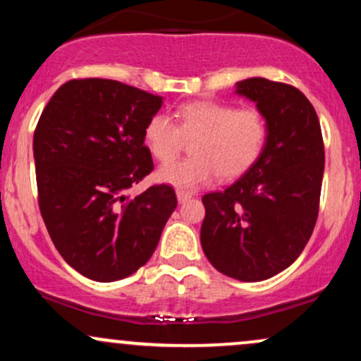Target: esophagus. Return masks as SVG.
Instances as JSON below:
<instances>
[{
	"mask_svg": "<svg viewBox=\"0 0 361 361\" xmlns=\"http://www.w3.org/2000/svg\"><path fill=\"white\" fill-rule=\"evenodd\" d=\"M176 197H178V202H180V204H183V202L190 200V198L193 197V193L192 192H185V190H178Z\"/></svg>",
	"mask_w": 361,
	"mask_h": 361,
	"instance_id": "34e87169",
	"label": "esophagus"
}]
</instances>
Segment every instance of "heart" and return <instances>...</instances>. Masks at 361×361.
<instances>
[{
	"label": "heart",
	"instance_id": "1",
	"mask_svg": "<svg viewBox=\"0 0 361 361\" xmlns=\"http://www.w3.org/2000/svg\"><path fill=\"white\" fill-rule=\"evenodd\" d=\"M176 122L156 114L144 127L151 154L169 163L179 154L185 140H193V157L166 164L157 178L178 188H197L217 175L224 180L244 175L268 140L267 117L256 109H238L222 102H193L180 106Z\"/></svg>",
	"mask_w": 361,
	"mask_h": 361
}]
</instances>
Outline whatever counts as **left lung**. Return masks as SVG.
Instances as JSON below:
<instances>
[{"label": "left lung", "instance_id": "left-lung-1", "mask_svg": "<svg viewBox=\"0 0 361 361\" xmlns=\"http://www.w3.org/2000/svg\"><path fill=\"white\" fill-rule=\"evenodd\" d=\"M238 93L267 117V146L233 185L204 195L200 241L215 270L261 281L288 268L312 235L324 142L316 110L295 86L250 78L238 82Z\"/></svg>", "mask_w": 361, "mask_h": 361}]
</instances>
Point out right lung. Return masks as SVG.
Segmentation results:
<instances>
[{"instance_id":"1","label":"right lung","mask_w":361,"mask_h":361,"mask_svg":"<svg viewBox=\"0 0 361 361\" xmlns=\"http://www.w3.org/2000/svg\"><path fill=\"white\" fill-rule=\"evenodd\" d=\"M163 98L103 78L54 93L34 132L39 209L69 267L115 281L147 263L176 209L173 186L128 190L154 169L144 127Z\"/></svg>"}]
</instances>
